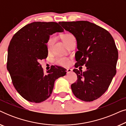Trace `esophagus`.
I'll list each match as a JSON object with an SVG mask.
<instances>
[{
	"mask_svg": "<svg viewBox=\"0 0 126 126\" xmlns=\"http://www.w3.org/2000/svg\"><path fill=\"white\" fill-rule=\"evenodd\" d=\"M72 72V69H66V72L67 73H71V72Z\"/></svg>",
	"mask_w": 126,
	"mask_h": 126,
	"instance_id": "34e87169",
	"label": "esophagus"
}]
</instances>
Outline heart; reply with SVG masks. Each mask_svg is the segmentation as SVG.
I'll return each instance as SVG.
<instances>
[{
	"mask_svg": "<svg viewBox=\"0 0 126 126\" xmlns=\"http://www.w3.org/2000/svg\"><path fill=\"white\" fill-rule=\"evenodd\" d=\"M74 36L70 34H65L62 36V39L63 41V42L65 44L67 45L68 44V42L71 40L72 39H73ZM56 41V37H54V35H51L49 37V38L47 39V43H46V46H47V49L48 51L50 50L51 47H52L53 45L54 44V43ZM55 63L57 65H61V66H68L69 65L70 63V60L68 58L66 57H60L56 58L55 60Z\"/></svg>",
	"mask_w": 126,
	"mask_h": 126,
	"instance_id": "b5f03b06",
	"label": "heart"
}]
</instances>
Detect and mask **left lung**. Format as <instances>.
I'll list each match as a JSON object with an SVG mask.
<instances>
[{
	"label": "left lung",
	"mask_w": 126,
	"mask_h": 126,
	"mask_svg": "<svg viewBox=\"0 0 126 126\" xmlns=\"http://www.w3.org/2000/svg\"><path fill=\"white\" fill-rule=\"evenodd\" d=\"M58 23L76 39L75 67H87L83 72L73 69L78 79L71 85L72 92L82 101L96 100L106 92L116 75L118 51L114 39L108 31L88 21Z\"/></svg>",
	"instance_id": "1"
}]
</instances>
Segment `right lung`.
<instances>
[{
    "label": "right lung",
    "instance_id": "1",
    "mask_svg": "<svg viewBox=\"0 0 126 126\" xmlns=\"http://www.w3.org/2000/svg\"><path fill=\"white\" fill-rule=\"evenodd\" d=\"M63 30L56 22H32L20 29L10 41L7 68L15 88L27 101L46 100L55 81L66 75V70L58 66H53L44 74L39 63L47 57L46 43L50 35Z\"/></svg>",
    "mask_w": 126,
    "mask_h": 126
}]
</instances>
